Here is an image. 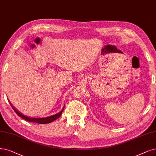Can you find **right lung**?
I'll return each instance as SVG.
<instances>
[{"label":"right lung","instance_id":"obj_1","mask_svg":"<svg viewBox=\"0 0 156 156\" xmlns=\"http://www.w3.org/2000/svg\"><path fill=\"white\" fill-rule=\"evenodd\" d=\"M9 104H11L12 108L13 109V110L15 111V113L19 116L20 117H21L22 118H23V119L26 120L28 122H35V123H40V124H45V123H51L53 121H54L55 120L58 119V118L61 116V113H63V109H64V108H63V109H62L59 113H58V114L56 115H54L53 116H48V117H47V118H29L28 116H26L23 115V114H22L20 112L18 111L17 109H15V107H13V105H12V104L9 102Z\"/></svg>","mask_w":156,"mask_h":156}]
</instances>
